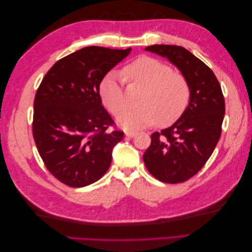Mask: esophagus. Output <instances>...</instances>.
Masks as SVG:
<instances>
[{"mask_svg": "<svg viewBox=\"0 0 252 252\" xmlns=\"http://www.w3.org/2000/svg\"><path fill=\"white\" fill-rule=\"evenodd\" d=\"M125 134H126V136H128V138H133V136L138 134V132H136V131H126Z\"/></svg>", "mask_w": 252, "mask_h": 252, "instance_id": "esophagus-1", "label": "esophagus"}]
</instances>
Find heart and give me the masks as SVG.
Here are the masks:
<instances>
[{"mask_svg":"<svg viewBox=\"0 0 252 252\" xmlns=\"http://www.w3.org/2000/svg\"><path fill=\"white\" fill-rule=\"evenodd\" d=\"M122 74L125 80L144 88L138 108L126 109L118 122L125 129H140L156 123L165 127L177 122L186 111L191 98L187 79L162 61L142 57L127 64ZM100 94L107 109L118 114L125 107L123 78L116 72L106 75Z\"/></svg>","mask_w":252,"mask_h":252,"instance_id":"b5f03b06","label":"heart"}]
</instances>
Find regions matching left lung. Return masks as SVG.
<instances>
[{
	"label": "left lung",
	"mask_w": 252,
	"mask_h": 252,
	"mask_svg": "<svg viewBox=\"0 0 252 252\" xmlns=\"http://www.w3.org/2000/svg\"><path fill=\"white\" fill-rule=\"evenodd\" d=\"M145 50L168 59L191 88L184 114L170 127L152 133L143 156L145 166L156 179L177 184L199 172L215 150L222 132L224 95L210 68L184 47L152 45Z\"/></svg>",
	"instance_id": "1"
}]
</instances>
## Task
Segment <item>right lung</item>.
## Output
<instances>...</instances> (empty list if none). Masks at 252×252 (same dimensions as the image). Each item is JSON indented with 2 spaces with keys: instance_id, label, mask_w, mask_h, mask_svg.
Segmentation results:
<instances>
[{
  "instance_id": "right-lung-1",
  "label": "right lung",
  "mask_w": 252,
  "mask_h": 252,
  "mask_svg": "<svg viewBox=\"0 0 252 252\" xmlns=\"http://www.w3.org/2000/svg\"><path fill=\"white\" fill-rule=\"evenodd\" d=\"M131 48L89 46L59 60L45 74L33 102L32 133L49 172L70 187L100 180L123 131L105 110L100 84Z\"/></svg>"
}]
</instances>
